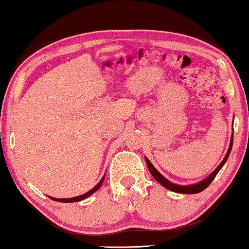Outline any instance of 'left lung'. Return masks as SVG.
Returning <instances> with one entry per match:
<instances>
[{"mask_svg": "<svg viewBox=\"0 0 249 249\" xmlns=\"http://www.w3.org/2000/svg\"><path fill=\"white\" fill-rule=\"evenodd\" d=\"M232 142H233V134L231 135V144H229V147H228V151L227 153H226L224 160L221 161V163L219 165L217 166L216 169H214V171L211 172L209 176H208L206 179H203L200 181V182H196L195 184H188V185H180V184H176L171 182V181H169L166 178H164L162 176V174L158 171L157 169L154 168L153 164L150 162L147 158H144L145 159V162L147 164V168H148V171L153 176V178L155 180L158 181L159 183L162 184L163 187L169 189V190H171L173 192H177V194H188V195H195V194H199V192H201L205 190V189L209 185L211 182H213V180L214 179V177L217 176V173L220 171V169L224 166V164L227 161V159L229 157V154H231V147H232Z\"/></svg>", "mask_w": 249, "mask_h": 249, "instance_id": "8db88e82", "label": "left lung"}]
</instances>
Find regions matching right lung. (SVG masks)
Instances as JSON below:
<instances>
[{
  "instance_id": "1",
  "label": "right lung",
  "mask_w": 249,
  "mask_h": 249,
  "mask_svg": "<svg viewBox=\"0 0 249 249\" xmlns=\"http://www.w3.org/2000/svg\"><path fill=\"white\" fill-rule=\"evenodd\" d=\"M104 179H105V176H104V177L102 178V180L99 181V182H98L97 184H96L95 187L91 189V190H89L88 192H86V194H84V195H81V196H73V198H66V199H65V198H64V199H58V198H53V196H49V198L54 200V201H57V202H78V201H81V200L88 198L89 196H91L92 194H94V192L97 191L98 189L101 188V185H102V183H103Z\"/></svg>"
}]
</instances>
